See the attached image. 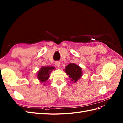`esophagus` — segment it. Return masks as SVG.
I'll return each instance as SVG.
<instances>
[{
	"label": "esophagus",
	"instance_id": "1",
	"mask_svg": "<svg viewBox=\"0 0 123 123\" xmlns=\"http://www.w3.org/2000/svg\"><path fill=\"white\" fill-rule=\"evenodd\" d=\"M55 65L57 67H59V66H60V65H61V62H55Z\"/></svg>",
	"mask_w": 123,
	"mask_h": 123
}]
</instances>
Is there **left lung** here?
<instances>
[{
  "label": "left lung",
  "instance_id": "obj_1",
  "mask_svg": "<svg viewBox=\"0 0 123 123\" xmlns=\"http://www.w3.org/2000/svg\"><path fill=\"white\" fill-rule=\"evenodd\" d=\"M65 71L66 74L71 78V81L76 82L82 76L81 68L79 66L74 64H70L66 67Z\"/></svg>",
  "mask_w": 123,
  "mask_h": 123
}]
</instances>
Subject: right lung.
I'll return each mask as SVG.
<instances>
[{"mask_svg": "<svg viewBox=\"0 0 123 123\" xmlns=\"http://www.w3.org/2000/svg\"><path fill=\"white\" fill-rule=\"evenodd\" d=\"M54 67H42L37 73V78L42 82H45L49 79V73L53 69H54Z\"/></svg>", "mask_w": 123, "mask_h": 123, "instance_id": "add662e5", "label": "right lung"}]
</instances>
